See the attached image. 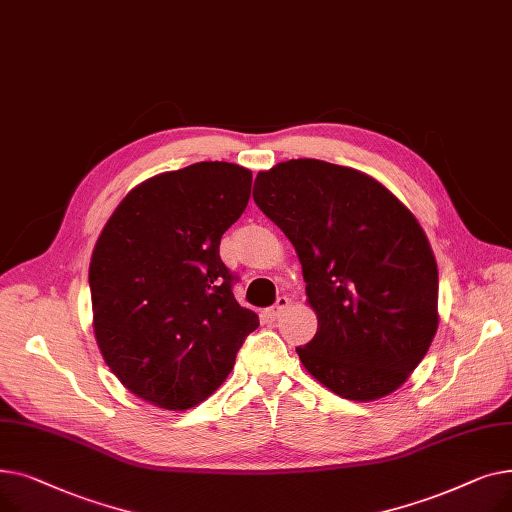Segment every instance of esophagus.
Returning a JSON list of instances; mask_svg holds the SVG:
<instances>
[{
	"label": "esophagus",
	"instance_id": "obj_1",
	"mask_svg": "<svg viewBox=\"0 0 512 512\" xmlns=\"http://www.w3.org/2000/svg\"><path fill=\"white\" fill-rule=\"evenodd\" d=\"M290 307V299L288 297H278V301H276V305L270 309V317H280L286 309Z\"/></svg>",
	"mask_w": 512,
	"mask_h": 512
}]
</instances>
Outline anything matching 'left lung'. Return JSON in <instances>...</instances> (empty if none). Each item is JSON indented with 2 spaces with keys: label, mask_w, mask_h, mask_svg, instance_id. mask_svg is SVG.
<instances>
[{
  "label": "left lung",
  "mask_w": 512,
  "mask_h": 512,
  "mask_svg": "<svg viewBox=\"0 0 512 512\" xmlns=\"http://www.w3.org/2000/svg\"><path fill=\"white\" fill-rule=\"evenodd\" d=\"M253 199L303 265L317 315L297 346L305 369L348 400L400 388L440 321L438 265L415 215L378 180L321 159L259 172Z\"/></svg>",
  "instance_id": "1"
}]
</instances>
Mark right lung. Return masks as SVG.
<instances>
[{
	"label": "right lung",
	"instance_id": "obj_1",
	"mask_svg": "<svg viewBox=\"0 0 512 512\" xmlns=\"http://www.w3.org/2000/svg\"><path fill=\"white\" fill-rule=\"evenodd\" d=\"M251 170L199 161L122 199L93 249L99 351L132 394L168 411L199 405L228 378L259 317L232 294L222 234L251 197Z\"/></svg>",
	"mask_w": 512,
	"mask_h": 512
}]
</instances>
